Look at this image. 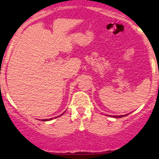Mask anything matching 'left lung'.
<instances>
[{
  "label": "left lung",
  "instance_id": "left-lung-1",
  "mask_svg": "<svg viewBox=\"0 0 159 159\" xmlns=\"http://www.w3.org/2000/svg\"><path fill=\"white\" fill-rule=\"evenodd\" d=\"M115 118H121V117H123V116H114Z\"/></svg>",
  "mask_w": 159,
  "mask_h": 159
}]
</instances>
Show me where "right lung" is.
Here are the masks:
<instances>
[{
    "mask_svg": "<svg viewBox=\"0 0 159 159\" xmlns=\"http://www.w3.org/2000/svg\"><path fill=\"white\" fill-rule=\"evenodd\" d=\"M62 115H63V114H62ZM62 115H60V116H62ZM51 119H50L49 120H51ZM43 121H47L48 119H43Z\"/></svg>",
    "mask_w": 159,
    "mask_h": 159,
    "instance_id": "obj_1",
    "label": "right lung"
}]
</instances>
